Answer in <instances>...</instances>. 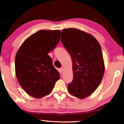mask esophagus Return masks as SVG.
<instances>
[{"label": "esophagus", "instance_id": "34e87169", "mask_svg": "<svg viewBox=\"0 0 124 124\" xmlns=\"http://www.w3.org/2000/svg\"><path fill=\"white\" fill-rule=\"evenodd\" d=\"M63 70H64V68L63 67H62V68H61L60 69V72H62L63 71Z\"/></svg>", "mask_w": 124, "mask_h": 124}]
</instances>
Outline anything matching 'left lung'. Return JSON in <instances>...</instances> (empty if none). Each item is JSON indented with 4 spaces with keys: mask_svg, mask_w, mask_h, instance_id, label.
I'll list each match as a JSON object with an SVG mask.
<instances>
[{
    "mask_svg": "<svg viewBox=\"0 0 124 124\" xmlns=\"http://www.w3.org/2000/svg\"><path fill=\"white\" fill-rule=\"evenodd\" d=\"M62 42L72 61L73 78L68 90L83 99L95 91L103 78L105 65L100 45L89 33L75 28L62 30Z\"/></svg>",
    "mask_w": 124,
    "mask_h": 124,
    "instance_id": "left-lung-1",
    "label": "left lung"
}]
</instances>
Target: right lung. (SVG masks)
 <instances>
[{
  "instance_id": "add662e5",
  "label": "right lung",
  "mask_w": 124,
  "mask_h": 124,
  "mask_svg": "<svg viewBox=\"0 0 124 124\" xmlns=\"http://www.w3.org/2000/svg\"><path fill=\"white\" fill-rule=\"evenodd\" d=\"M60 30H40L22 43L15 56V74L29 95L41 98L52 92L60 74L48 53L60 39Z\"/></svg>"
}]
</instances>
